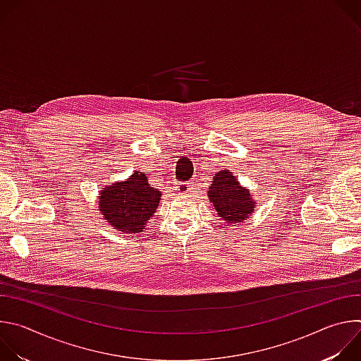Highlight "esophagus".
Instances as JSON below:
<instances>
[{
	"label": "esophagus",
	"mask_w": 361,
	"mask_h": 361,
	"mask_svg": "<svg viewBox=\"0 0 361 361\" xmlns=\"http://www.w3.org/2000/svg\"><path fill=\"white\" fill-rule=\"evenodd\" d=\"M176 188H177V191L180 194H185V192H188L192 188V185H191L190 181H184V183H177Z\"/></svg>",
	"instance_id": "34e87169"
}]
</instances>
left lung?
Returning a JSON list of instances; mask_svg holds the SVG:
<instances>
[{
    "instance_id": "left-lung-1",
    "label": "left lung",
    "mask_w": 361,
    "mask_h": 361,
    "mask_svg": "<svg viewBox=\"0 0 361 361\" xmlns=\"http://www.w3.org/2000/svg\"><path fill=\"white\" fill-rule=\"evenodd\" d=\"M209 198L217 214L230 224L243 223L255 210L251 192L243 188L235 177L227 170H223L213 177Z\"/></svg>"
}]
</instances>
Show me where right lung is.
I'll use <instances>...</instances> for the list:
<instances>
[{"label":"right lung","instance_id":"obj_1","mask_svg":"<svg viewBox=\"0 0 361 361\" xmlns=\"http://www.w3.org/2000/svg\"><path fill=\"white\" fill-rule=\"evenodd\" d=\"M161 192L148 184L142 173H133L99 194V212L118 231L141 233L145 221L157 210Z\"/></svg>","mask_w":361,"mask_h":361}]
</instances>
